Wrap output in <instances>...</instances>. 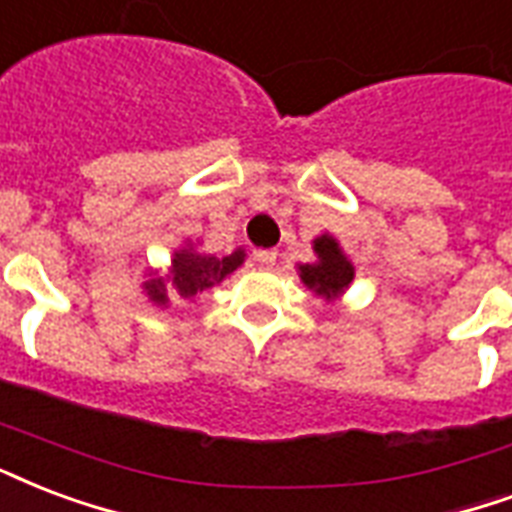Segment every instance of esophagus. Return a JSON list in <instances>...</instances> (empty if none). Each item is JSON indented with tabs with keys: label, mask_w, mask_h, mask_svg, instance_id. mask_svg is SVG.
<instances>
[{
	"label": "esophagus",
	"mask_w": 512,
	"mask_h": 512,
	"mask_svg": "<svg viewBox=\"0 0 512 512\" xmlns=\"http://www.w3.org/2000/svg\"><path fill=\"white\" fill-rule=\"evenodd\" d=\"M276 252H273V249H260V252H255V263H257V268H265V271H268V268H273V265H276Z\"/></svg>",
	"instance_id": "34e87169"
}]
</instances>
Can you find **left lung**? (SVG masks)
Segmentation results:
<instances>
[{
  "label": "left lung",
  "mask_w": 512,
  "mask_h": 512,
  "mask_svg": "<svg viewBox=\"0 0 512 512\" xmlns=\"http://www.w3.org/2000/svg\"><path fill=\"white\" fill-rule=\"evenodd\" d=\"M314 252L319 255L317 263L300 265L303 284L311 287L317 295H325V298L341 295L351 284V279H354V268H351L349 260L338 249V241L333 236H322V239L314 241Z\"/></svg>",
  "instance_id": "obj_1"
}]
</instances>
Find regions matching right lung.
Returning <instances> with one entry per match:
<instances>
[{
	"label": "right lung",
	"mask_w": 512,
	"mask_h": 512,
	"mask_svg": "<svg viewBox=\"0 0 512 512\" xmlns=\"http://www.w3.org/2000/svg\"><path fill=\"white\" fill-rule=\"evenodd\" d=\"M241 263H244L241 249L225 257L206 255V252H198L193 247L179 249V252H174V260H171V287L177 290L179 298H195L198 292L220 284ZM144 287H147L155 303H166V282L163 279H150Z\"/></svg>",
	"instance_id": "add662e5"
}]
</instances>
